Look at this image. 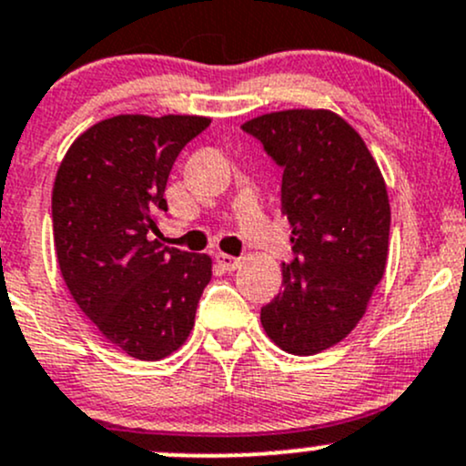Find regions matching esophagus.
Wrapping results in <instances>:
<instances>
[{
    "instance_id": "1",
    "label": "esophagus",
    "mask_w": 466,
    "mask_h": 466,
    "mask_svg": "<svg viewBox=\"0 0 466 466\" xmlns=\"http://www.w3.org/2000/svg\"><path fill=\"white\" fill-rule=\"evenodd\" d=\"M217 263L220 268H223L225 272H232V270H237L238 266H241V261H238L237 257H229V254H223V252L217 254Z\"/></svg>"
}]
</instances>
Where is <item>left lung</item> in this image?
Instances as JSON below:
<instances>
[{
  "instance_id": "obj_1",
  "label": "left lung",
  "mask_w": 466,
  "mask_h": 466,
  "mask_svg": "<svg viewBox=\"0 0 466 466\" xmlns=\"http://www.w3.org/2000/svg\"><path fill=\"white\" fill-rule=\"evenodd\" d=\"M243 131L283 169L281 212L295 252L283 263V290L261 308L263 330L286 352L315 355L350 335L384 277V176L361 136L328 109L274 111Z\"/></svg>"
}]
</instances>
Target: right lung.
Wrapping results in <instances>:
<instances>
[{"label": "right lung", "mask_w": 466, "mask_h": 466, "mask_svg": "<svg viewBox=\"0 0 466 466\" xmlns=\"http://www.w3.org/2000/svg\"><path fill=\"white\" fill-rule=\"evenodd\" d=\"M203 116H114L68 147L53 185V241L68 292L100 335L143 361L171 355L212 279L208 254L151 238L165 187Z\"/></svg>", "instance_id": "add662e5"}]
</instances>
